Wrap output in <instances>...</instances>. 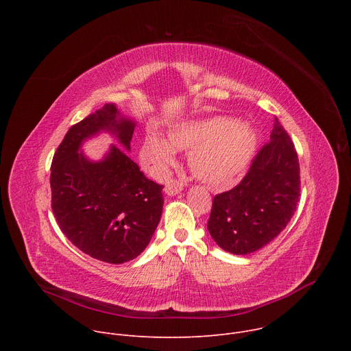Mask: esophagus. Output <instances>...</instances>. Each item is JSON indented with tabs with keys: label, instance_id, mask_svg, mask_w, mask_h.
<instances>
[{
	"label": "esophagus",
	"instance_id": "obj_1",
	"mask_svg": "<svg viewBox=\"0 0 351 351\" xmlns=\"http://www.w3.org/2000/svg\"><path fill=\"white\" fill-rule=\"evenodd\" d=\"M183 187H184V183L182 182V180H169V182H167V184H165V193L168 194V195H175V194H178V193H180L182 190H183Z\"/></svg>",
	"mask_w": 351,
	"mask_h": 351
}]
</instances>
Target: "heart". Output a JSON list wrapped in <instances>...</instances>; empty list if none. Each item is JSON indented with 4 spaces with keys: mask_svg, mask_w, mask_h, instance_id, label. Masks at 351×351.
<instances>
[{
    "mask_svg": "<svg viewBox=\"0 0 351 351\" xmlns=\"http://www.w3.org/2000/svg\"><path fill=\"white\" fill-rule=\"evenodd\" d=\"M260 138V130L252 122L215 117L175 126L168 132V141L147 133L138 158L149 173L164 178L175 162V149L190 152L193 175L213 187H225L253 162Z\"/></svg>",
    "mask_w": 351,
    "mask_h": 351,
    "instance_id": "1",
    "label": "heart"
}]
</instances>
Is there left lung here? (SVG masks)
Here are the masks:
<instances>
[{
  "instance_id": "obj_1",
  "label": "left lung",
  "mask_w": 351,
  "mask_h": 351,
  "mask_svg": "<svg viewBox=\"0 0 351 351\" xmlns=\"http://www.w3.org/2000/svg\"><path fill=\"white\" fill-rule=\"evenodd\" d=\"M298 195L295 148L275 117L271 141L260 149L243 180L214 197L208 232L230 254L254 253L286 228Z\"/></svg>"
}]
</instances>
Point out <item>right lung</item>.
<instances>
[{
  "instance_id": "obj_1",
  "label": "right lung",
  "mask_w": 351,
  "mask_h": 351,
  "mask_svg": "<svg viewBox=\"0 0 351 351\" xmlns=\"http://www.w3.org/2000/svg\"><path fill=\"white\" fill-rule=\"evenodd\" d=\"M136 122L115 104L73 125L60 144L51 165V207L62 233L83 253L108 264L140 256L161 219V184L149 180L133 162L130 140ZM99 132L114 135L99 162L88 160L82 143Z\"/></svg>"
}]
</instances>
